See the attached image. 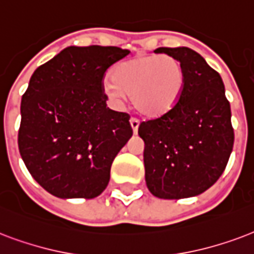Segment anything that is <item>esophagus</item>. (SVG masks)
I'll use <instances>...</instances> for the list:
<instances>
[{
    "label": "esophagus",
    "mask_w": 254,
    "mask_h": 254,
    "mask_svg": "<svg viewBox=\"0 0 254 254\" xmlns=\"http://www.w3.org/2000/svg\"><path fill=\"white\" fill-rule=\"evenodd\" d=\"M129 125H131V128H132L133 133H136L137 128H139V121H137L136 118H131L129 119Z\"/></svg>",
    "instance_id": "obj_1"
}]
</instances>
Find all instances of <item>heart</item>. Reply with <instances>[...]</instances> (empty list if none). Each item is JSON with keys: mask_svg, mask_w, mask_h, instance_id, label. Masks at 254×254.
Returning a JSON list of instances; mask_svg holds the SVG:
<instances>
[{"mask_svg": "<svg viewBox=\"0 0 254 254\" xmlns=\"http://www.w3.org/2000/svg\"><path fill=\"white\" fill-rule=\"evenodd\" d=\"M113 79L102 88L115 105L132 96V105L145 118H162L178 106L187 83V72L171 56H137L113 68Z\"/></svg>", "mask_w": 254, "mask_h": 254, "instance_id": "obj_1", "label": "heart"}]
</instances>
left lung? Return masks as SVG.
<instances>
[{"instance_id":"left-lung-1","label":"left lung","mask_w":254,"mask_h":254,"mask_svg":"<svg viewBox=\"0 0 254 254\" xmlns=\"http://www.w3.org/2000/svg\"><path fill=\"white\" fill-rule=\"evenodd\" d=\"M178 58L187 83L178 106L162 118L141 122L145 184L159 198L193 197L211 188L231 156L235 132L221 76L190 47H159Z\"/></svg>"}]
</instances>
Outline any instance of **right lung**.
Wrapping results in <instances>:
<instances>
[{"mask_svg": "<svg viewBox=\"0 0 254 254\" xmlns=\"http://www.w3.org/2000/svg\"><path fill=\"white\" fill-rule=\"evenodd\" d=\"M128 54L117 46H70L33 72L21 100L18 148L49 193L94 198L106 190L132 128L128 114L107 107L102 80Z\"/></svg>", "mask_w": 254, "mask_h": 254, "instance_id": "1", "label": "right lung"}]
</instances>
